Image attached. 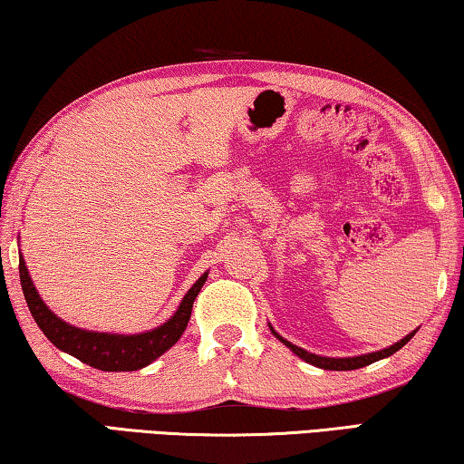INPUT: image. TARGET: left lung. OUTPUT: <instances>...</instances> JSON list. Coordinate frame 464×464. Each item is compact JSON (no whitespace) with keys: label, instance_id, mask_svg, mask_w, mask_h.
Instances as JSON below:
<instances>
[{"label":"left lung","instance_id":"left-lung-1","mask_svg":"<svg viewBox=\"0 0 464 464\" xmlns=\"http://www.w3.org/2000/svg\"><path fill=\"white\" fill-rule=\"evenodd\" d=\"M269 329H271L273 335H276L279 341H282V343H284L287 349H290V352H294L295 355H298L300 360H304L306 363H310V366H316V368H323V370H358V368L368 366V363H374V362H378V360H384V358H389V355L397 353L401 347L407 345L409 341H411V337L415 335V333H417V329H420V326H417L415 331L409 333V335H405V337L401 339V341H397V343H392V345H389V347L381 349V352H372V353L353 355V358H326V355L310 353V352H306V349H302V347H298V345L290 343V341H287V339H284L282 335H279V333H277L276 329H273L271 323H269Z\"/></svg>","mask_w":464,"mask_h":464}]
</instances>
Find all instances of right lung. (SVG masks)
Segmentation results:
<instances>
[{"label":"right lung","mask_w":464,"mask_h":464,"mask_svg":"<svg viewBox=\"0 0 464 464\" xmlns=\"http://www.w3.org/2000/svg\"><path fill=\"white\" fill-rule=\"evenodd\" d=\"M20 238V237H18ZM209 273L205 271L203 276L191 285V290L185 294L180 300L179 308L169 321L162 323L156 329L133 333V335H123V333H101V331H88L80 329L65 323L59 318L53 310L43 302L41 294L36 292L30 277L28 267L24 263V256L20 253V284L22 292L28 304L30 314H33L34 323L44 333L53 345L61 352L73 355L80 362L88 363L96 370L104 372H133L150 366L151 362L160 358L164 352L177 343L182 333L187 329L188 318H191L193 302L197 294L201 292L203 284L208 282Z\"/></svg>","instance_id":"add662e5"}]
</instances>
